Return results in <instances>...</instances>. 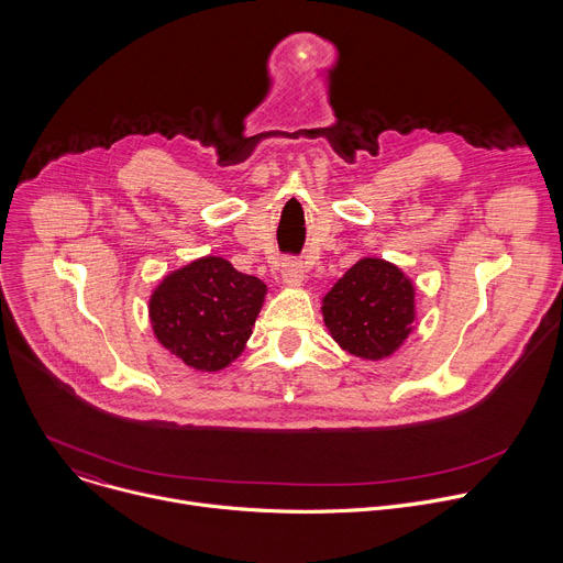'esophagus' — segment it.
<instances>
[{"label":"esophagus","mask_w":563,"mask_h":563,"mask_svg":"<svg viewBox=\"0 0 563 563\" xmlns=\"http://www.w3.org/2000/svg\"><path fill=\"white\" fill-rule=\"evenodd\" d=\"M280 276H283V283L289 285V287H298L302 280H305V267L300 261L296 258H285L283 265H280Z\"/></svg>","instance_id":"34e87169"}]
</instances>
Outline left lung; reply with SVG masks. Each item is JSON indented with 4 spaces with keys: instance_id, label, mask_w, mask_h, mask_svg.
Here are the masks:
<instances>
[{
    "instance_id": "obj_1",
    "label": "left lung",
    "mask_w": 563,
    "mask_h": 563,
    "mask_svg": "<svg viewBox=\"0 0 563 563\" xmlns=\"http://www.w3.org/2000/svg\"><path fill=\"white\" fill-rule=\"evenodd\" d=\"M332 339L367 361L391 356L415 330V285L383 258H361L323 298Z\"/></svg>"
}]
</instances>
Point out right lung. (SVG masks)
Wrapping results in <instances>:
<instances>
[{
  "label": "right lung",
  "mask_w": 563,
  "mask_h": 563,
  "mask_svg": "<svg viewBox=\"0 0 563 563\" xmlns=\"http://www.w3.org/2000/svg\"><path fill=\"white\" fill-rule=\"evenodd\" d=\"M267 285L220 256L198 258L163 278L148 298L155 339L185 365L218 372L245 350Z\"/></svg>",
  "instance_id": "add662e5"
}]
</instances>
